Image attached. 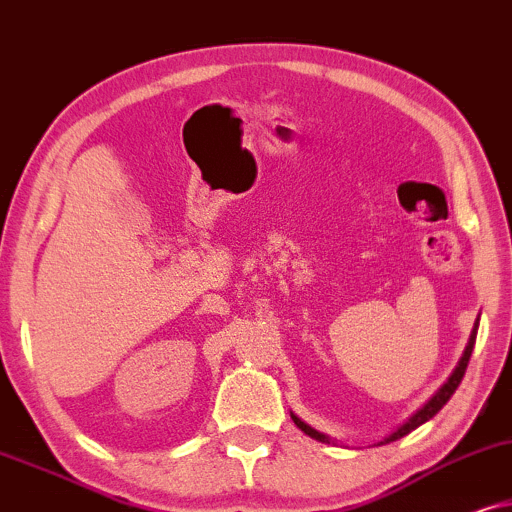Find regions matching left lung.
<instances>
[{
	"label": "left lung",
	"mask_w": 512,
	"mask_h": 512,
	"mask_svg": "<svg viewBox=\"0 0 512 512\" xmlns=\"http://www.w3.org/2000/svg\"><path fill=\"white\" fill-rule=\"evenodd\" d=\"M475 337H478V323H475V327H473V332H470V339H468V346H466V351H463V356H461V360H459V365L454 367V372L449 374V379L445 381V384H442L440 388H438V393L433 395L431 400H428V403L421 407V410H417L412 414L410 419L405 421L403 426L398 428V431H393L391 435H386L384 440L379 442V445H388V442H393V440H400L403 438V435H407V433H412L414 428H419L421 424H426L428 419H433L435 414H438L442 407L447 405V400L452 398L454 395V391L456 388H459V384H461V379H463V374H466V367H468V360H470V353H473V346H475ZM292 417V421H295L297 424V428H302V431L309 435V438H313V440H318V442H330V438H327V435H323V433H318L316 428H311L309 424H304L302 419L299 417H295V414H290Z\"/></svg>",
	"instance_id": "obj_1"
}]
</instances>
